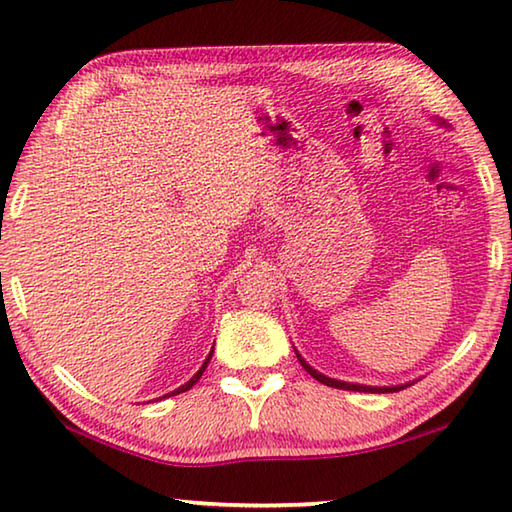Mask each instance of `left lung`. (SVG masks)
<instances>
[{"label": "left lung", "mask_w": 512, "mask_h": 512, "mask_svg": "<svg viewBox=\"0 0 512 512\" xmlns=\"http://www.w3.org/2000/svg\"><path fill=\"white\" fill-rule=\"evenodd\" d=\"M440 126H445V121H438ZM296 354H298V350H296ZM298 361L302 363V368H305L311 377L314 379H318L320 384H325V386H334V388H343V391H357V393H395V391H402V388H406V386H411V384H397V386H366V384H352V381H339V379H332V377H327V375H323V372H318V370H314L309 366V363L300 357L298 354Z\"/></svg>", "instance_id": "1"}]
</instances>
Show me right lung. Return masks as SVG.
Returning <instances> with one entry per match:
<instances>
[{
	"mask_svg": "<svg viewBox=\"0 0 512 512\" xmlns=\"http://www.w3.org/2000/svg\"><path fill=\"white\" fill-rule=\"evenodd\" d=\"M212 352H214V348H212ZM212 352L210 354H207V359H205V363H203V366L201 368H198V372H196V375L192 377V379H189L187 381V384H183V386H180V388H176V391H173V393H185V391H189V388H192L194 384H196V381L198 379H201L203 377V372H205V368H207V363H210V359H212ZM173 393H169V395H173ZM164 397H167V395H164Z\"/></svg>",
	"mask_w": 512,
	"mask_h": 512,
	"instance_id": "add662e5",
	"label": "right lung"
}]
</instances>
